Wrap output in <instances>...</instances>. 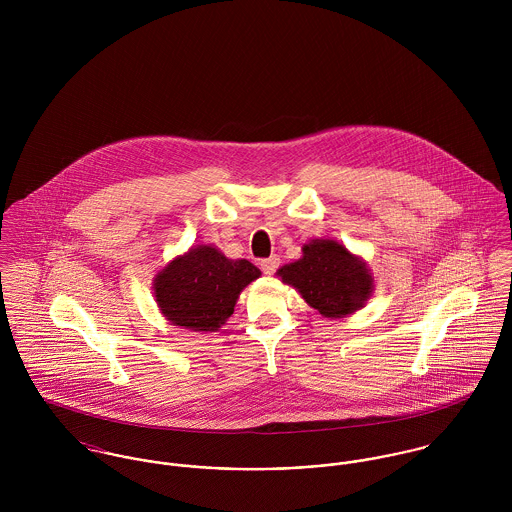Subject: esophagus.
I'll list each match as a JSON object with an SVG mask.
<instances>
[{
  "label": "esophagus",
  "mask_w": 512,
  "mask_h": 512,
  "mask_svg": "<svg viewBox=\"0 0 512 512\" xmlns=\"http://www.w3.org/2000/svg\"><path fill=\"white\" fill-rule=\"evenodd\" d=\"M278 266H280V258H278L276 254L260 262V268H262V272H264V274H274V272L278 270Z\"/></svg>",
  "instance_id": "esophagus-1"
}]
</instances>
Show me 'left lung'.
Listing matches in <instances>:
<instances>
[{"mask_svg":"<svg viewBox=\"0 0 512 512\" xmlns=\"http://www.w3.org/2000/svg\"><path fill=\"white\" fill-rule=\"evenodd\" d=\"M278 276L325 317L357 311L372 292V276L365 262L335 240L305 244L303 258L280 268Z\"/></svg>","mask_w":512,"mask_h":512,"instance_id":"8db88e82","label":"left lung"}]
</instances>
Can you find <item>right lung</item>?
Returning a JSON list of instances; mask_svg holds the SVG:
<instances>
[{"label": "right lung", "instance_id": "add662e5", "mask_svg": "<svg viewBox=\"0 0 512 512\" xmlns=\"http://www.w3.org/2000/svg\"><path fill=\"white\" fill-rule=\"evenodd\" d=\"M256 278L260 270L248 260H228L213 246H197L159 272L153 288L161 313L173 325L213 333Z\"/></svg>", "mask_w": 512, "mask_h": 512}]
</instances>
